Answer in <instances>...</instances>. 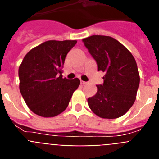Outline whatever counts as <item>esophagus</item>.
I'll use <instances>...</instances> for the list:
<instances>
[{
    "label": "esophagus",
    "instance_id": "34e87169",
    "mask_svg": "<svg viewBox=\"0 0 159 159\" xmlns=\"http://www.w3.org/2000/svg\"><path fill=\"white\" fill-rule=\"evenodd\" d=\"M80 83L81 84H86L87 82H85V81H83V80H80Z\"/></svg>",
    "mask_w": 159,
    "mask_h": 159
}]
</instances>
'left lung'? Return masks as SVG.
Here are the masks:
<instances>
[{
    "mask_svg": "<svg viewBox=\"0 0 159 159\" xmlns=\"http://www.w3.org/2000/svg\"><path fill=\"white\" fill-rule=\"evenodd\" d=\"M82 41L95 59L98 71L104 72L103 84L88 99L90 109L102 119H117L134 104L140 77L133 55L120 42L107 36L94 35Z\"/></svg>",
    "mask_w": 159,
    "mask_h": 159,
    "instance_id": "obj_1",
    "label": "left lung"
}]
</instances>
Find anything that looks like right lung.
Wrapping results in <instances>:
<instances>
[{
	"instance_id": "add662e5",
	"label": "right lung",
	"mask_w": 159,
	"mask_h": 159,
	"mask_svg": "<svg viewBox=\"0 0 159 159\" xmlns=\"http://www.w3.org/2000/svg\"><path fill=\"white\" fill-rule=\"evenodd\" d=\"M76 40H48L31 49L19 67L20 92L29 108L41 117H54L68 106L80 81L63 78L62 67Z\"/></svg>"
}]
</instances>
